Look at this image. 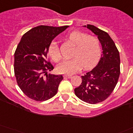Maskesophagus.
Returning <instances> with one entry per match:
<instances>
[{"mask_svg":"<svg viewBox=\"0 0 133 133\" xmlns=\"http://www.w3.org/2000/svg\"><path fill=\"white\" fill-rule=\"evenodd\" d=\"M64 77H67V78H71L72 75H64Z\"/></svg>","mask_w":133,"mask_h":133,"instance_id":"34e87169","label":"esophagus"}]
</instances>
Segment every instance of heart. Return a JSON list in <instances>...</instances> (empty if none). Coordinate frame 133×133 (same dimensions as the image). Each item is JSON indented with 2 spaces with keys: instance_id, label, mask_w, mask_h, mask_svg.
Returning a JSON list of instances; mask_svg holds the SVG:
<instances>
[{
  "instance_id": "b5f03b06",
  "label": "heart",
  "mask_w": 133,
  "mask_h": 133,
  "mask_svg": "<svg viewBox=\"0 0 133 133\" xmlns=\"http://www.w3.org/2000/svg\"><path fill=\"white\" fill-rule=\"evenodd\" d=\"M66 39L75 44L71 55L73 58L58 64L57 69L60 73L73 74L82 67L88 69L96 64L101 55V45L97 37L73 31L67 35ZM48 54L54 62L60 61L62 56L57 43L52 42L49 45Z\"/></svg>"
}]
</instances>
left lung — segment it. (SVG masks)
Returning <instances> with one entry per match:
<instances>
[{"instance_id": "8db88e82", "label": "left lung", "mask_w": 133, "mask_h": 133, "mask_svg": "<svg viewBox=\"0 0 133 133\" xmlns=\"http://www.w3.org/2000/svg\"><path fill=\"white\" fill-rule=\"evenodd\" d=\"M84 26L98 36L103 54L97 65L82 76V84L74 91L83 101L96 104L108 98L116 87L120 74V58L115 43L107 32L93 25Z\"/></svg>"}]
</instances>
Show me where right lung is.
<instances>
[{
    "label": "right lung",
    "instance_id": "obj_1",
    "mask_svg": "<svg viewBox=\"0 0 133 133\" xmlns=\"http://www.w3.org/2000/svg\"><path fill=\"white\" fill-rule=\"evenodd\" d=\"M69 26H39L23 35L14 54V73L17 85L25 95L44 101L56 94L62 75L48 74L54 66L48 60V48L57 35Z\"/></svg>",
    "mask_w": 133,
    "mask_h": 133
}]
</instances>
